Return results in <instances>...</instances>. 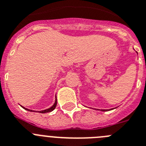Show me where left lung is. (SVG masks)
Segmentation results:
<instances>
[{"label": "left lung", "mask_w": 146, "mask_h": 146, "mask_svg": "<svg viewBox=\"0 0 146 146\" xmlns=\"http://www.w3.org/2000/svg\"><path fill=\"white\" fill-rule=\"evenodd\" d=\"M102 111H108V110H102Z\"/></svg>", "instance_id": "1"}]
</instances>
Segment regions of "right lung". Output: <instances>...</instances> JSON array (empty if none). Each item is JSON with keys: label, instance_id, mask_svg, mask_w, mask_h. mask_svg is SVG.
Returning a JSON list of instances; mask_svg holds the SVG:
<instances>
[{"label": "right lung", "instance_id": "add662e5", "mask_svg": "<svg viewBox=\"0 0 146 146\" xmlns=\"http://www.w3.org/2000/svg\"><path fill=\"white\" fill-rule=\"evenodd\" d=\"M56 105H57V99H55V103H54V104H53V105H52V107H51V108H48V109H47V110H42V111H38V113H50V112L52 111V110H53L55 109V107H56ZM22 107H23V106H22ZM23 108H24V109H25V110H28V111H31V112H34V111H33V110H28V109H26V108H24V107H23Z\"/></svg>", "mask_w": 146, "mask_h": 146}]
</instances>
